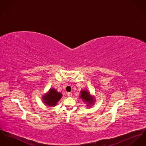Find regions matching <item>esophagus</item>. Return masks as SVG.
<instances>
[{
	"label": "esophagus",
	"instance_id": "obj_1",
	"mask_svg": "<svg viewBox=\"0 0 146 146\" xmlns=\"http://www.w3.org/2000/svg\"><path fill=\"white\" fill-rule=\"evenodd\" d=\"M67 94L68 97H71L72 96V93L71 92H67Z\"/></svg>",
	"mask_w": 146,
	"mask_h": 146
}]
</instances>
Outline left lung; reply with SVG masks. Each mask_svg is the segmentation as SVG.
<instances>
[{
	"label": "left lung",
	"instance_id": "left-lung-1",
	"mask_svg": "<svg viewBox=\"0 0 146 146\" xmlns=\"http://www.w3.org/2000/svg\"><path fill=\"white\" fill-rule=\"evenodd\" d=\"M80 98L84 101V102H87V104H90L88 106L91 105L92 104H93V103H94L93 98L91 97L90 93L86 90H81Z\"/></svg>",
	"mask_w": 146,
	"mask_h": 146
}]
</instances>
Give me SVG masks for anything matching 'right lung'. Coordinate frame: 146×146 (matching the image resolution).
<instances>
[{"mask_svg": "<svg viewBox=\"0 0 146 146\" xmlns=\"http://www.w3.org/2000/svg\"><path fill=\"white\" fill-rule=\"evenodd\" d=\"M62 96L61 93L57 92L55 89H50L48 94L44 96L42 98L45 104L51 107L56 105L58 101L60 100Z\"/></svg>", "mask_w": 146, "mask_h": 146, "instance_id": "1", "label": "right lung"}]
</instances>
